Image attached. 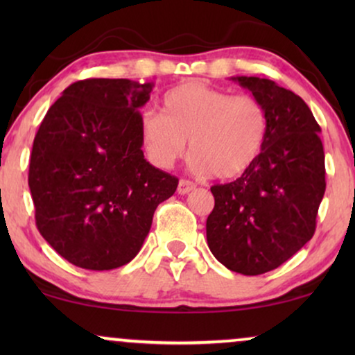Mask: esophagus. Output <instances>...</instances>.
Wrapping results in <instances>:
<instances>
[{"label": "esophagus", "instance_id": "1", "mask_svg": "<svg viewBox=\"0 0 355 355\" xmlns=\"http://www.w3.org/2000/svg\"><path fill=\"white\" fill-rule=\"evenodd\" d=\"M196 189V184L187 181V179H181L178 184V193L179 196H186V193H189L191 191H193Z\"/></svg>", "mask_w": 355, "mask_h": 355}]
</instances>
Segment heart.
<instances>
[{
    "label": "heart",
    "mask_w": 355,
    "mask_h": 355,
    "mask_svg": "<svg viewBox=\"0 0 355 355\" xmlns=\"http://www.w3.org/2000/svg\"><path fill=\"white\" fill-rule=\"evenodd\" d=\"M268 132L265 106L249 95L227 94L202 82H184L163 95L162 114L144 113L139 134L155 166L168 169L191 144L197 173L231 179L247 171Z\"/></svg>",
    "instance_id": "1"
}]
</instances>
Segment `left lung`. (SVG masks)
Listing matches in <instances>:
<instances>
[{"instance_id": "obj_1", "label": "left lung", "mask_w": 355, "mask_h": 355, "mask_svg": "<svg viewBox=\"0 0 355 355\" xmlns=\"http://www.w3.org/2000/svg\"><path fill=\"white\" fill-rule=\"evenodd\" d=\"M265 106L268 132L255 163L213 186L207 242L227 270L255 276L278 268L312 239L324 196L320 125L307 103L276 82L231 77Z\"/></svg>"}]
</instances>
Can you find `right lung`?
<instances>
[{"mask_svg":"<svg viewBox=\"0 0 355 355\" xmlns=\"http://www.w3.org/2000/svg\"><path fill=\"white\" fill-rule=\"evenodd\" d=\"M152 84L79 80L43 118L32 147L28 187L45 241L69 263L114 270L142 249L159 203L178 178L144 158L139 110Z\"/></svg>","mask_w":355,"mask_h":355,"instance_id":"obj_1","label":"right lung"}]
</instances>
